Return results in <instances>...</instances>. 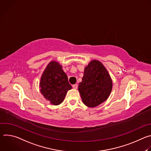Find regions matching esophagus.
Returning <instances> with one entry per match:
<instances>
[{
	"label": "esophagus",
	"instance_id": "esophagus-1",
	"mask_svg": "<svg viewBox=\"0 0 151 151\" xmlns=\"http://www.w3.org/2000/svg\"><path fill=\"white\" fill-rule=\"evenodd\" d=\"M73 88H74V89H77L78 88V84H76V83H75V84H74V85H73Z\"/></svg>",
	"mask_w": 151,
	"mask_h": 151
}]
</instances>
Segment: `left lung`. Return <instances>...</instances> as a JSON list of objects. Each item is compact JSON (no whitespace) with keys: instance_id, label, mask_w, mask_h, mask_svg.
<instances>
[{"instance_id":"left-lung-1","label":"left lung","mask_w":151,"mask_h":151,"mask_svg":"<svg viewBox=\"0 0 151 151\" xmlns=\"http://www.w3.org/2000/svg\"><path fill=\"white\" fill-rule=\"evenodd\" d=\"M112 89V81L103 64L92 60L84 69L78 90L85 105L90 107L99 106L109 97Z\"/></svg>"}]
</instances>
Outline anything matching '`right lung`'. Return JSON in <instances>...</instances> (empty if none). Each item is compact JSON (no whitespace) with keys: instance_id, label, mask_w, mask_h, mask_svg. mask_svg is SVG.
I'll list each match as a JSON object with an SVG mask.
<instances>
[{"instance_id":"right-lung-1","label":"right lung","mask_w":151,"mask_h":151,"mask_svg":"<svg viewBox=\"0 0 151 151\" xmlns=\"http://www.w3.org/2000/svg\"><path fill=\"white\" fill-rule=\"evenodd\" d=\"M40 92L51 104L58 105L63 102L72 86L68 82L66 74L60 64L51 61L43 73L40 81Z\"/></svg>"}]
</instances>
